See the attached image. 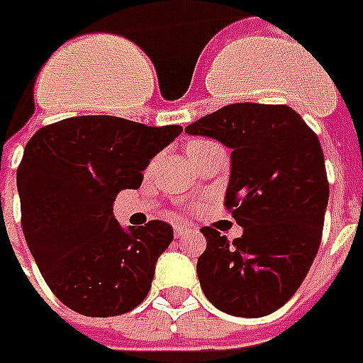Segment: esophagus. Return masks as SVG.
Wrapping results in <instances>:
<instances>
[{
  "instance_id": "obj_1",
  "label": "esophagus",
  "mask_w": 363,
  "mask_h": 363,
  "mask_svg": "<svg viewBox=\"0 0 363 363\" xmlns=\"http://www.w3.org/2000/svg\"><path fill=\"white\" fill-rule=\"evenodd\" d=\"M187 233H191V227H187V225H174V235H176L177 238L186 236Z\"/></svg>"
}]
</instances>
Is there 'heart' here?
Returning a JSON list of instances; mask_svg holds the SVG:
<instances>
[{
	"instance_id": "obj_1",
	"label": "heart",
	"mask_w": 363,
	"mask_h": 363,
	"mask_svg": "<svg viewBox=\"0 0 363 363\" xmlns=\"http://www.w3.org/2000/svg\"><path fill=\"white\" fill-rule=\"evenodd\" d=\"M201 143H205V140H194V143H189V145H187V152H189V150H191L194 146L201 145Z\"/></svg>"
}]
</instances>
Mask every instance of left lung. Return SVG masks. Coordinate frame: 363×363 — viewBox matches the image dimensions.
Segmentation results:
<instances>
[{"label": "left lung", "mask_w": 363, "mask_h": 363, "mask_svg": "<svg viewBox=\"0 0 363 363\" xmlns=\"http://www.w3.org/2000/svg\"><path fill=\"white\" fill-rule=\"evenodd\" d=\"M186 133L233 150L225 205L244 228L233 242L201 228L203 293L223 313L266 317L295 295L320 246L328 203L320 143L287 105H227Z\"/></svg>", "instance_id": "obj_1"}]
</instances>
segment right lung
Instances as JSON below:
<instances>
[{
  "instance_id": "obj_1",
  "label": "right lung",
  "mask_w": 363,
  "mask_h": 363,
  "mask_svg": "<svg viewBox=\"0 0 363 363\" xmlns=\"http://www.w3.org/2000/svg\"><path fill=\"white\" fill-rule=\"evenodd\" d=\"M179 133V125L86 115L38 128L27 143L17 168L23 235L66 307L115 317L145 301L174 230L164 220L123 228L113 201L140 187L143 169Z\"/></svg>"
}]
</instances>
